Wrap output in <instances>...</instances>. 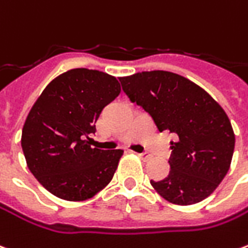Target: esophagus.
<instances>
[{"instance_id": "obj_1", "label": "esophagus", "mask_w": 248, "mask_h": 248, "mask_svg": "<svg viewBox=\"0 0 248 248\" xmlns=\"http://www.w3.org/2000/svg\"><path fill=\"white\" fill-rule=\"evenodd\" d=\"M137 155L140 157V158H142V160H145V161H148L152 158V155L149 153H137Z\"/></svg>"}]
</instances>
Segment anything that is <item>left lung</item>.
Returning a JSON list of instances; mask_svg holds the SVG:
<instances>
[{"label":"left lung","instance_id":"8db88e82","mask_svg":"<svg viewBox=\"0 0 248 248\" xmlns=\"http://www.w3.org/2000/svg\"><path fill=\"white\" fill-rule=\"evenodd\" d=\"M119 82L157 129L177 136L170 142V172L150 181L154 189L178 205L208 197L226 177L235 148L232 126L220 105L189 79L168 71L138 72Z\"/></svg>","mask_w":248,"mask_h":248}]
</instances>
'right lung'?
I'll list each match as a JSON object with an SVG mask.
<instances>
[{
  "label": "right lung",
  "instance_id": "right-lung-1",
  "mask_svg": "<svg viewBox=\"0 0 248 248\" xmlns=\"http://www.w3.org/2000/svg\"><path fill=\"white\" fill-rule=\"evenodd\" d=\"M119 93L117 78L75 68L55 78L36 100L22 127L21 146L29 170L52 195L83 202L111 181L124 152L93 149L87 140Z\"/></svg>",
  "mask_w": 248,
  "mask_h": 248
}]
</instances>
